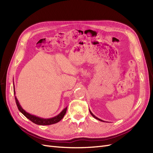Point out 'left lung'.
Here are the masks:
<instances>
[{"instance_id": "1", "label": "left lung", "mask_w": 153, "mask_h": 153, "mask_svg": "<svg viewBox=\"0 0 153 153\" xmlns=\"http://www.w3.org/2000/svg\"><path fill=\"white\" fill-rule=\"evenodd\" d=\"M89 112H90V113H91V114L92 115V117H94L95 119H96L97 120H99V121H101V122H105L104 121H103V120H101V119H99V118H98V117H96L95 116V115L93 114H92V112H91V111L90 110V109H89Z\"/></svg>"}]
</instances>
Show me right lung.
Wrapping results in <instances>:
<instances>
[{
    "label": "right lung",
    "mask_w": 153,
    "mask_h": 153,
    "mask_svg": "<svg viewBox=\"0 0 153 153\" xmlns=\"http://www.w3.org/2000/svg\"><path fill=\"white\" fill-rule=\"evenodd\" d=\"M13 89H14V94H16V92L15 91V84H14V81H13ZM15 98L16 105L18 106V108L20 112L22 114H24L27 119H29L30 120V121L38 125H50V124H55L59 122L64 117V115L66 114V110H67V107H66L65 108H64L61 112H60V114L56 115V116H55L53 117H51V118L45 119V118L36 116L35 115L30 114V113L26 112V111L22 107V106L20 105L19 101H18L16 96H15Z\"/></svg>",
    "instance_id": "obj_1"
}]
</instances>
